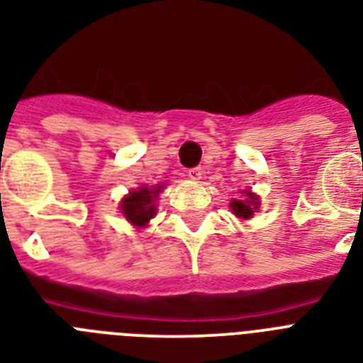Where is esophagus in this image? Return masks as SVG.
I'll return each mask as SVG.
<instances>
[{
  "label": "esophagus",
  "mask_w": 363,
  "mask_h": 363,
  "mask_svg": "<svg viewBox=\"0 0 363 363\" xmlns=\"http://www.w3.org/2000/svg\"><path fill=\"white\" fill-rule=\"evenodd\" d=\"M201 175L203 172L199 167H191V169H188V177H190L191 181H201Z\"/></svg>",
  "instance_id": "esophagus-1"
}]
</instances>
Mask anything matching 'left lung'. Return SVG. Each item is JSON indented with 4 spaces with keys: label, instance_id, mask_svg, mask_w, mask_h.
Here are the masks:
<instances>
[{
    "label": "left lung",
    "instance_id": "obj_1",
    "mask_svg": "<svg viewBox=\"0 0 363 363\" xmlns=\"http://www.w3.org/2000/svg\"><path fill=\"white\" fill-rule=\"evenodd\" d=\"M229 207H231L233 214L237 218L250 220L253 216V212H257L259 197L255 194H252V191H246V199H231Z\"/></svg>",
    "mask_w": 363,
    "mask_h": 363
}]
</instances>
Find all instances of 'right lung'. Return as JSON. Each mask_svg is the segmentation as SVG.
Listing matches in <instances>:
<instances>
[{
    "mask_svg": "<svg viewBox=\"0 0 363 363\" xmlns=\"http://www.w3.org/2000/svg\"><path fill=\"white\" fill-rule=\"evenodd\" d=\"M164 184L156 186H141L132 190L128 196L121 201V212L134 225V228H145L151 218L156 214V199L162 191Z\"/></svg>",
    "mask_w": 363,
    "mask_h": 363,
    "instance_id": "right-lung-1",
    "label": "right lung"
}]
</instances>
